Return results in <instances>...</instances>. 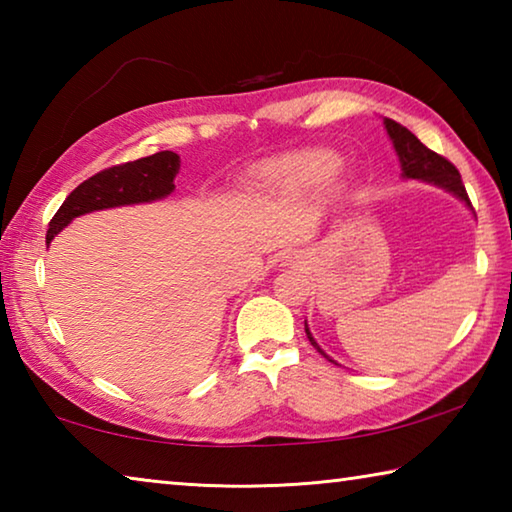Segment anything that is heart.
<instances>
[{
  "label": "heart",
  "mask_w": 512,
  "mask_h": 512,
  "mask_svg": "<svg viewBox=\"0 0 512 512\" xmlns=\"http://www.w3.org/2000/svg\"><path fill=\"white\" fill-rule=\"evenodd\" d=\"M334 158L323 151H302L287 158L271 160L257 169V176L268 183H298V180L323 178L332 171Z\"/></svg>",
  "instance_id": "heart-1"
}]
</instances>
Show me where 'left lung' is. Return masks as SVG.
I'll return each instance as SVG.
<instances>
[{"label":"left lung","instance_id":"1","mask_svg":"<svg viewBox=\"0 0 512 512\" xmlns=\"http://www.w3.org/2000/svg\"><path fill=\"white\" fill-rule=\"evenodd\" d=\"M384 126L388 131V137L393 140V146L397 151V158H400V164H402V176L404 178H418V180H424V183H431V185H438L447 189V192H452L454 196L461 198V201L465 205H470V196H467L465 192V185L461 180V173H458V169L454 167L452 162H449L447 158H443V155L433 153L431 149H427L418 137H415L409 128H404L402 124H397V121L393 119H384ZM305 332H307V339L309 343L314 345V348L323 354V357L327 361L336 363L334 359H329L327 354L318 348V343L314 341V336H311L309 327L305 323Z\"/></svg>","mask_w":512,"mask_h":512}]
</instances>
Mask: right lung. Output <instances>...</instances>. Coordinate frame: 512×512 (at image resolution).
I'll return each instance as SVG.
<instances>
[{
    "instance_id": "obj_1",
    "label": "right lung",
    "mask_w": 512,
    "mask_h": 512,
    "mask_svg": "<svg viewBox=\"0 0 512 512\" xmlns=\"http://www.w3.org/2000/svg\"><path fill=\"white\" fill-rule=\"evenodd\" d=\"M180 171V158L173 151L153 153L149 158L103 169L74 189L49 221L47 244L76 216L106 207L151 203L173 192V178Z\"/></svg>"
}]
</instances>
